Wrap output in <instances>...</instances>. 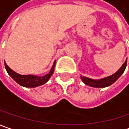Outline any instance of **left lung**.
Listing matches in <instances>:
<instances>
[{
    "label": "left lung",
    "mask_w": 129,
    "mask_h": 129,
    "mask_svg": "<svg viewBox=\"0 0 129 129\" xmlns=\"http://www.w3.org/2000/svg\"><path fill=\"white\" fill-rule=\"evenodd\" d=\"M126 65H127V58L125 63L121 66V67L115 74L103 78V79H92L88 78L86 76H81V79L86 85H88L89 87H95V88H104V87H109L123 74V73L126 69Z\"/></svg>",
    "instance_id": "obj_1"
}]
</instances>
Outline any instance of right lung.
<instances>
[{
    "label": "right lung",
    "mask_w": 129,
    "mask_h": 129,
    "mask_svg": "<svg viewBox=\"0 0 129 129\" xmlns=\"http://www.w3.org/2000/svg\"><path fill=\"white\" fill-rule=\"evenodd\" d=\"M55 60L54 61L53 65L50 71V72L42 76L36 75H21L15 72L11 69H10L5 62V67L9 75L19 85L22 87H28V88L29 87L34 88V87H39L45 84L50 79L51 76L53 75L54 69H55Z\"/></svg>",
    "instance_id": "right-lung-1"
}]
</instances>
